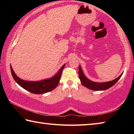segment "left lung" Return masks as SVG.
I'll return each mask as SVG.
<instances>
[{"instance_id":"1","label":"left lung","mask_w":134,"mask_h":134,"mask_svg":"<svg viewBox=\"0 0 134 134\" xmlns=\"http://www.w3.org/2000/svg\"><path fill=\"white\" fill-rule=\"evenodd\" d=\"M122 74L123 73H122L118 77H117L116 79H115V80H113L110 81L103 83H97L90 80L89 79H88L86 77L85 74H83L80 65H79V78H80L81 84H82L84 86H85L86 87H87L88 89L92 90H105L109 89V88L111 87L112 86L114 85L119 80V79L121 78Z\"/></svg>"}]
</instances>
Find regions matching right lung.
<instances>
[{"label":"right lung","mask_w":134,"mask_h":134,"mask_svg":"<svg viewBox=\"0 0 134 134\" xmlns=\"http://www.w3.org/2000/svg\"><path fill=\"white\" fill-rule=\"evenodd\" d=\"M64 66L65 64L63 65L60 70L57 72L55 75L52 77L51 78L37 81H26L20 79L19 77L16 75L15 72L13 71L11 65L10 70L13 79L22 88L32 93L42 94L51 91V90H54L58 86L59 81H60V80L61 76H62V71L64 68Z\"/></svg>","instance_id":"add662e5"}]
</instances>
